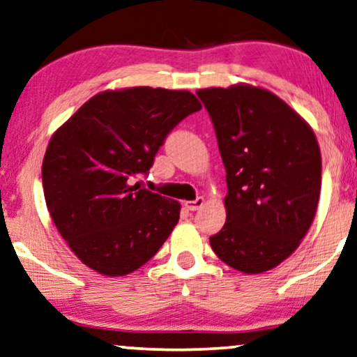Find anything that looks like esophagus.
Listing matches in <instances>:
<instances>
[{
  "label": "esophagus",
  "instance_id": "obj_1",
  "mask_svg": "<svg viewBox=\"0 0 357 357\" xmlns=\"http://www.w3.org/2000/svg\"><path fill=\"white\" fill-rule=\"evenodd\" d=\"M203 203H205V200H203L202 197H198L197 200H193V202H185V203H183V206L187 208L188 211H197L198 208H202V206H203Z\"/></svg>",
  "mask_w": 357,
  "mask_h": 357
}]
</instances>
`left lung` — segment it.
Listing matches in <instances>:
<instances>
[{
    "instance_id": "left-lung-1",
    "label": "left lung",
    "mask_w": 357,
    "mask_h": 357,
    "mask_svg": "<svg viewBox=\"0 0 357 357\" xmlns=\"http://www.w3.org/2000/svg\"><path fill=\"white\" fill-rule=\"evenodd\" d=\"M215 126L226 169V223L210 238L221 261L261 274L285 261L307 234L321 190L312 128L264 88L197 91Z\"/></svg>"
}]
</instances>
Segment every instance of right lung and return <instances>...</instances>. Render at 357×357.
I'll list each match as a JSON object with an SVG mask.
<instances>
[{"instance_id": "1", "label": "right lung", "mask_w": 357, "mask_h": 357, "mask_svg": "<svg viewBox=\"0 0 357 357\" xmlns=\"http://www.w3.org/2000/svg\"><path fill=\"white\" fill-rule=\"evenodd\" d=\"M202 105L190 91L134 86L90 98L50 139L43 187L59 233L90 269L131 274L155 256L180 203L132 183Z\"/></svg>"}]
</instances>
